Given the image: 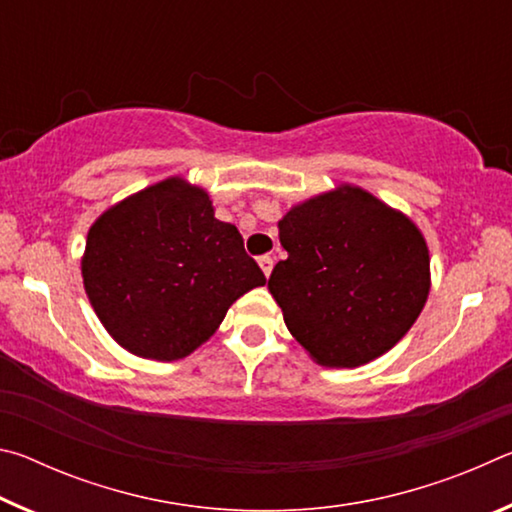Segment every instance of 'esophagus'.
Here are the masks:
<instances>
[{
    "instance_id": "1",
    "label": "esophagus",
    "mask_w": 512,
    "mask_h": 512,
    "mask_svg": "<svg viewBox=\"0 0 512 512\" xmlns=\"http://www.w3.org/2000/svg\"><path fill=\"white\" fill-rule=\"evenodd\" d=\"M259 266H262L264 275L268 277V275H271V271H273V257L271 255H262V257H259Z\"/></svg>"
}]
</instances>
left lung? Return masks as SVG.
Masks as SVG:
<instances>
[{
    "mask_svg": "<svg viewBox=\"0 0 512 512\" xmlns=\"http://www.w3.org/2000/svg\"><path fill=\"white\" fill-rule=\"evenodd\" d=\"M268 289L284 323L318 363L354 368L409 332L429 296L418 228L357 187L311 198L280 221Z\"/></svg>",
    "mask_w": 512,
    "mask_h": 512,
    "instance_id": "1",
    "label": "left lung"
}]
</instances>
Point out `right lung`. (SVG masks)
<instances>
[{
  "mask_svg": "<svg viewBox=\"0 0 512 512\" xmlns=\"http://www.w3.org/2000/svg\"><path fill=\"white\" fill-rule=\"evenodd\" d=\"M266 277L203 189L169 178L92 225L83 284L103 327L137 357L173 361L210 339Z\"/></svg>",
  "mask_w": 512,
  "mask_h": 512,
  "instance_id": "add662e5",
  "label": "right lung"
}]
</instances>
